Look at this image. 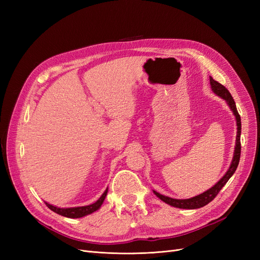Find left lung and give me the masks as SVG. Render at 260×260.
I'll return each instance as SVG.
<instances>
[{
	"mask_svg": "<svg viewBox=\"0 0 260 260\" xmlns=\"http://www.w3.org/2000/svg\"><path fill=\"white\" fill-rule=\"evenodd\" d=\"M210 80V86L211 90L214 91V93H216L218 96L222 98L229 107L231 108V111L233 112V115L235 116V119H237V127H238V131H237V141H235V147H234V154H233V158H232V162L230 165L229 169L225 172V175L220 179L218 182L210 187L209 190H207L206 192H204L198 196H194L192 199H187V200H177V199H171L168 198V196H165L159 194L158 192L154 191V194L157 196V198L160 199L162 202H165L166 204L170 206H174L177 208H183V209H196V208H201L203 206L207 205L208 203H210L212 200H214L217 194L220 192V190L224 186V184L229 181V179L233 176V174L237 170L238 166H239V161H240V156H241V117L238 113L237 109V105H235V102L231 95V93L225 89V86L222 85L221 83H219L218 81L212 79V77L209 78Z\"/></svg>",
	"mask_w": 260,
	"mask_h": 260,
	"instance_id": "obj_1",
	"label": "left lung"
}]
</instances>
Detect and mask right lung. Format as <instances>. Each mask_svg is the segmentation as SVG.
Wrapping results in <instances>:
<instances>
[{
    "label": "right lung",
    "mask_w": 260,
    "mask_h": 260,
    "mask_svg": "<svg viewBox=\"0 0 260 260\" xmlns=\"http://www.w3.org/2000/svg\"><path fill=\"white\" fill-rule=\"evenodd\" d=\"M107 192H108V188H106L105 192L102 194L101 198L95 203H93V204H91V205H88V206L72 207V208H59V207L51 205V204H49V203H45V204H46V206H48L51 210H53L54 212H56V214H58V215H61V216L67 217V218H81V217H84L86 215H90V214H92V212L100 209V207L102 206V204H103V202L106 198Z\"/></svg>",
    "instance_id": "add662e5"
}]
</instances>
